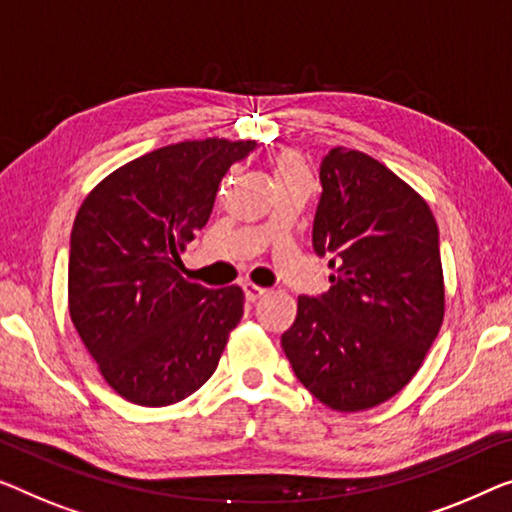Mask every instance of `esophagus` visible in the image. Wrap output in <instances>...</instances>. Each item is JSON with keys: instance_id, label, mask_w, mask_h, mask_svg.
I'll return each instance as SVG.
<instances>
[{"instance_id": "esophagus-1", "label": "esophagus", "mask_w": 512, "mask_h": 512, "mask_svg": "<svg viewBox=\"0 0 512 512\" xmlns=\"http://www.w3.org/2000/svg\"><path fill=\"white\" fill-rule=\"evenodd\" d=\"M243 294H246L248 301H257L259 296L266 294V289L259 285H253V282H243Z\"/></svg>"}]
</instances>
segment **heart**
Returning <instances> with one entry per match:
<instances>
[{
	"label": "heart",
	"instance_id": "b5f03b06",
	"mask_svg": "<svg viewBox=\"0 0 512 512\" xmlns=\"http://www.w3.org/2000/svg\"><path fill=\"white\" fill-rule=\"evenodd\" d=\"M305 167L301 163L299 156L294 154H285L278 160V174H287V172H303Z\"/></svg>",
	"mask_w": 512,
	"mask_h": 512
}]
</instances>
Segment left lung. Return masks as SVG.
Segmentation results:
<instances>
[{"instance_id": "8db88e82", "label": "left lung", "mask_w": 512, "mask_h": 512, "mask_svg": "<svg viewBox=\"0 0 512 512\" xmlns=\"http://www.w3.org/2000/svg\"><path fill=\"white\" fill-rule=\"evenodd\" d=\"M312 248L335 269L329 292L299 296L282 349L294 375L335 411L393 398L444 322L439 227L414 188L363 151L319 165Z\"/></svg>"}]
</instances>
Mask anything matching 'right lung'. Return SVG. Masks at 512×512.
Wrapping results in <instances>:
<instances>
[{"label": "right lung", "instance_id": "obj_1", "mask_svg": "<svg viewBox=\"0 0 512 512\" xmlns=\"http://www.w3.org/2000/svg\"><path fill=\"white\" fill-rule=\"evenodd\" d=\"M253 140L149 151L105 177L75 216L68 312L105 381L128 402L165 407L195 393L243 317L241 287L181 278V250L207 225L232 163Z\"/></svg>", "mask_w": 512, "mask_h": 512}]
</instances>
